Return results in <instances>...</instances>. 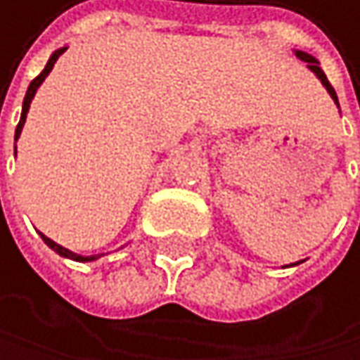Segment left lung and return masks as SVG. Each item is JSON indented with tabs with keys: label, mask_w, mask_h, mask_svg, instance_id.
I'll return each mask as SVG.
<instances>
[{
	"label": "left lung",
	"mask_w": 360,
	"mask_h": 360,
	"mask_svg": "<svg viewBox=\"0 0 360 360\" xmlns=\"http://www.w3.org/2000/svg\"><path fill=\"white\" fill-rule=\"evenodd\" d=\"M296 58H300L302 62H307V66L311 68V71L317 75V79H320L322 84H324V88L328 90V94L333 96V101L337 103V108H339V101H337V94H335V88L330 86V82L326 79V75H324V71H322V68H320V62H317L313 56H309V53H304V51H296ZM294 266H298V264H294Z\"/></svg>",
	"instance_id": "left-lung-1"
}]
</instances>
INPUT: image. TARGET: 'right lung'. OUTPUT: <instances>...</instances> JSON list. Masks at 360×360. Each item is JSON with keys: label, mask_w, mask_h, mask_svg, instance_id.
<instances>
[{"label": "right lung", "mask_w": 360, "mask_h": 360, "mask_svg": "<svg viewBox=\"0 0 360 360\" xmlns=\"http://www.w3.org/2000/svg\"><path fill=\"white\" fill-rule=\"evenodd\" d=\"M66 51V47H62V49H58V51H53L51 53V58H49V62H47V66L43 68V73H40L36 79H32V84H30V88H27V92H25V99H23V110H21V120H19V125H17V131H15V140L21 136V129H23V125H25V118H27V112H30V103H32V99H34V94H36V90H38V86L45 82V77L51 73V68H53V64H56V60L62 56ZM40 238H43V242L51 248V250H56L60 257H66V259H73V261H94V259H99L101 255H90V257H82V255H77V252H73V250H68V248H64V246H60V244H56L53 240H49L47 235H43L40 233Z\"/></svg>", "instance_id": "add662e5"}]
</instances>
